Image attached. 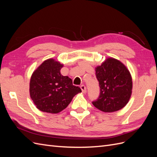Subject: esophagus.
<instances>
[{
  "label": "esophagus",
  "mask_w": 157,
  "mask_h": 157,
  "mask_svg": "<svg viewBox=\"0 0 157 157\" xmlns=\"http://www.w3.org/2000/svg\"><path fill=\"white\" fill-rule=\"evenodd\" d=\"M80 88H81V90H82V93L85 94V93L86 92V86H84V84H82L81 86H80Z\"/></svg>",
  "instance_id": "1"
}]
</instances>
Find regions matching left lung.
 Segmentation results:
<instances>
[{
  "mask_svg": "<svg viewBox=\"0 0 157 157\" xmlns=\"http://www.w3.org/2000/svg\"><path fill=\"white\" fill-rule=\"evenodd\" d=\"M100 93L92 104L97 109L112 113L124 107L130 98L132 80L126 66L114 58H107L96 68Z\"/></svg>",
  "mask_w": 157,
  "mask_h": 157,
  "instance_id": "8db88e82",
  "label": "left lung"
}]
</instances>
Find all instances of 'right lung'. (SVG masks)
<instances>
[{
  "mask_svg": "<svg viewBox=\"0 0 157 157\" xmlns=\"http://www.w3.org/2000/svg\"><path fill=\"white\" fill-rule=\"evenodd\" d=\"M63 65L53 59L44 61L30 80V96L37 109L49 113H58L67 107L81 89L72 79L60 73Z\"/></svg>",
  "mask_w": 157,
  "mask_h": 157,
  "instance_id": "add662e5",
  "label": "right lung"
}]
</instances>
